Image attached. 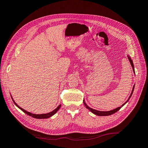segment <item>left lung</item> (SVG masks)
Segmentation results:
<instances>
[{"instance_id":"obj_1","label":"left lung","mask_w":148,"mask_h":148,"mask_svg":"<svg viewBox=\"0 0 148 148\" xmlns=\"http://www.w3.org/2000/svg\"><path fill=\"white\" fill-rule=\"evenodd\" d=\"M127 57H128V59H129V61H130V62H131V66H132V70H133V71H134L133 62H132V59H131V57H130L129 56H127ZM134 86H133V88H132L131 94V95H130V96H129V98L128 99V100H127V101L126 102H125V103H124L122 105V106H121V107H118V108H117L114 109V110H110V111H106V112H104V111H99V110H95V109H92V108H90L89 106H87V104L86 103V102H85V100H84V101H84V105H85V106L86 107V108L88 109V110H89V111H91L92 114L97 115V116H110V115H112V114H114V113H116V112H117V111H118V110H119L120 109H121V108L122 106H123L124 105H125V104H126L127 102H128V101H129V100L130 99V98H131V96H132V92H133V91H134Z\"/></svg>"}]
</instances>
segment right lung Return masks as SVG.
Listing matches in <instances>:
<instances>
[{"label":"right lung","instance_id":"1","mask_svg":"<svg viewBox=\"0 0 148 148\" xmlns=\"http://www.w3.org/2000/svg\"><path fill=\"white\" fill-rule=\"evenodd\" d=\"M11 97H12V101H13V102H14V104H16V106L18 107L20 110H21L22 111H23V112H24V113H25L26 114L29 115V116H31V117H34V118H36V119H47V118H49V117H51L52 116H53V115H54L55 114H56L57 111H58V110H59L60 108H61V104L59 105L58 107H57V108H56V109H55L54 110H53V111H52V112H49V113H47V114H32V113H31V112H29L26 111V110H25L24 109L22 108H21V107H20L19 106H18V105H17V104L16 103V102H15V101H14V99H13V98H12V96H11Z\"/></svg>","mask_w":148,"mask_h":148}]
</instances>
